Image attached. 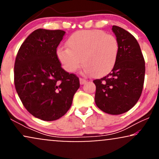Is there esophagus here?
<instances>
[{
	"mask_svg": "<svg viewBox=\"0 0 159 159\" xmlns=\"http://www.w3.org/2000/svg\"><path fill=\"white\" fill-rule=\"evenodd\" d=\"M79 81H80V84H81V85L84 84L86 82H87V81H86L85 79H84V78H80Z\"/></svg>",
	"mask_w": 159,
	"mask_h": 159,
	"instance_id": "obj_1",
	"label": "esophagus"
}]
</instances>
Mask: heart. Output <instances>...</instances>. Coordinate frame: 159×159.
Masks as SVG:
<instances>
[{
  "label": "heart",
  "instance_id": "b5f03b06",
  "mask_svg": "<svg viewBox=\"0 0 159 159\" xmlns=\"http://www.w3.org/2000/svg\"><path fill=\"white\" fill-rule=\"evenodd\" d=\"M66 45L68 48H57V57L69 73L75 72L82 61L85 74L102 77L114 69L119 54L116 38L100 30L74 33L67 39Z\"/></svg>",
  "mask_w": 159,
  "mask_h": 159
}]
</instances>
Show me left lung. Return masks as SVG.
Segmentation results:
<instances>
[{
	"label": "left lung",
	"instance_id": "1",
	"mask_svg": "<svg viewBox=\"0 0 159 159\" xmlns=\"http://www.w3.org/2000/svg\"><path fill=\"white\" fill-rule=\"evenodd\" d=\"M112 30L119 43V54L110 73L93 81L95 102L105 113L118 115L130 110L140 98L145 61L138 41L130 33L115 25Z\"/></svg>",
	"mask_w": 159,
	"mask_h": 159
}]
</instances>
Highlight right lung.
Returning a JSON list of instances; mask_svg holds the SVG:
<instances>
[{
	"mask_svg": "<svg viewBox=\"0 0 159 159\" xmlns=\"http://www.w3.org/2000/svg\"><path fill=\"white\" fill-rule=\"evenodd\" d=\"M66 34L37 29L20 47L14 66L16 92L27 111L44 121L63 116L80 87L75 75L62 69L57 48Z\"/></svg>",
	"mask_w": 159,
	"mask_h": 159,
	"instance_id": "right-lung-1",
	"label": "right lung"
}]
</instances>
